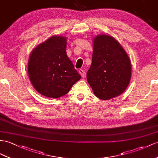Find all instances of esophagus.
I'll list each match as a JSON object with an SVG mask.
<instances>
[{
	"instance_id": "1",
	"label": "esophagus",
	"mask_w": 158,
	"mask_h": 158,
	"mask_svg": "<svg viewBox=\"0 0 158 158\" xmlns=\"http://www.w3.org/2000/svg\"><path fill=\"white\" fill-rule=\"evenodd\" d=\"M78 72H79V74L81 75V76L82 77V78H84V76H85V72H84L82 69H80V70H79V71H78Z\"/></svg>"
}]
</instances>
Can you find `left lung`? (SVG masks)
<instances>
[{"instance_id":"8db88e82","label":"left lung","mask_w":158,"mask_h":158,"mask_svg":"<svg viewBox=\"0 0 158 158\" xmlns=\"http://www.w3.org/2000/svg\"><path fill=\"white\" fill-rule=\"evenodd\" d=\"M131 71L129 57L115 38L105 34L94 37L86 78L96 97L110 100L121 95L129 86Z\"/></svg>"}]
</instances>
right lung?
I'll use <instances>...</instances> for the list:
<instances>
[{
  "instance_id": "obj_1",
  "label": "right lung",
  "mask_w": 158,
  "mask_h": 158,
  "mask_svg": "<svg viewBox=\"0 0 158 158\" xmlns=\"http://www.w3.org/2000/svg\"><path fill=\"white\" fill-rule=\"evenodd\" d=\"M67 38L53 35L37 45L29 57L28 75L40 94L57 98L81 78L66 53Z\"/></svg>"
}]
</instances>
